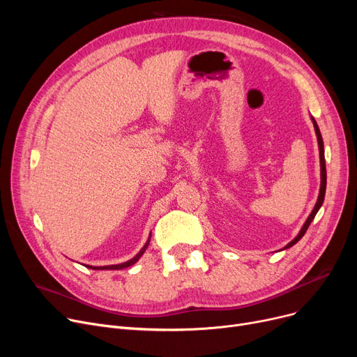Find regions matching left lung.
<instances>
[{"instance_id":"1","label":"left lung","mask_w":357,"mask_h":357,"mask_svg":"<svg viewBox=\"0 0 357 357\" xmlns=\"http://www.w3.org/2000/svg\"><path fill=\"white\" fill-rule=\"evenodd\" d=\"M311 120H312V123H314V128H315V135H317V140H318V147H320V162H321V186H320V195H318V199H317V204H315V207H314V210H312V213L310 214V217L307 218V221H305V224L303 226V229H301V231H299V234L291 241V243H288V245L284 248V249H288V248H291V246H294L295 243H298L299 240L303 238V236L305 234V231L308 230V227H310V224H311V221L314 220V217H315V214L318 213V210H320V207L323 205V202H324V195H326V185H327V172H326V159H324V144H323V137H321V133H320V128H318V126H317V123H315V120H314V117H311Z\"/></svg>"}]
</instances>
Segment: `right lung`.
<instances>
[{
	"mask_svg": "<svg viewBox=\"0 0 357 357\" xmlns=\"http://www.w3.org/2000/svg\"><path fill=\"white\" fill-rule=\"evenodd\" d=\"M149 241H150V236H149V240L146 241V245L143 246V249H142V250H140V252H139V253H137V255H136L133 259H130L128 261H124V264H121V265L100 266V268H98V266H97V268H96V266H88V268H91V269H96V271H97V269H101V271H102V269H111V271H112V269H124V268H128V266H131V265H133V264H136V261H137V260L142 257V255L144 253V250H146V249H147V246H149Z\"/></svg>",
	"mask_w": 357,
	"mask_h": 357,
	"instance_id": "right-lung-1",
	"label": "right lung"
}]
</instances>
